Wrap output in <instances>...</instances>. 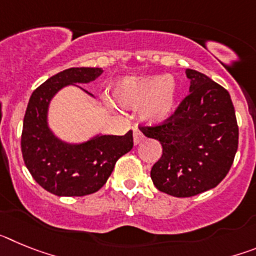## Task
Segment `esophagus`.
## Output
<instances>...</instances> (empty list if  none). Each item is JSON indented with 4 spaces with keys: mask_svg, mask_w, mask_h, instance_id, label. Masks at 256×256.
Returning <instances> with one entry per match:
<instances>
[{
    "mask_svg": "<svg viewBox=\"0 0 256 256\" xmlns=\"http://www.w3.org/2000/svg\"><path fill=\"white\" fill-rule=\"evenodd\" d=\"M144 133H142L138 128H134V130H133V142H134V144H138L140 142L144 141Z\"/></svg>",
    "mask_w": 256,
    "mask_h": 256,
    "instance_id": "1",
    "label": "esophagus"
}]
</instances>
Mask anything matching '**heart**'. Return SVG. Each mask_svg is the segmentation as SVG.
<instances>
[{"label":"heart","instance_id":"heart-1","mask_svg":"<svg viewBox=\"0 0 256 256\" xmlns=\"http://www.w3.org/2000/svg\"><path fill=\"white\" fill-rule=\"evenodd\" d=\"M119 105L141 108L142 118L148 122H162L172 115L177 98V84L172 76L126 78L114 90Z\"/></svg>","mask_w":256,"mask_h":256}]
</instances>
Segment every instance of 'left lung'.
<instances>
[{
  "instance_id": "8db88e82",
  "label": "left lung",
  "mask_w": 256,
  "mask_h": 256,
  "mask_svg": "<svg viewBox=\"0 0 256 256\" xmlns=\"http://www.w3.org/2000/svg\"><path fill=\"white\" fill-rule=\"evenodd\" d=\"M190 94L173 114L152 126H140L162 144V155L151 169L159 191L191 198L224 180L238 148V126L226 88L205 74L187 69Z\"/></svg>"
}]
</instances>
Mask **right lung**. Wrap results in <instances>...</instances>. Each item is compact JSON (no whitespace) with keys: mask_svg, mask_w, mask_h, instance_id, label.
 Wrapping results in <instances>:
<instances>
[{"mask_svg":"<svg viewBox=\"0 0 256 256\" xmlns=\"http://www.w3.org/2000/svg\"><path fill=\"white\" fill-rule=\"evenodd\" d=\"M101 68H70L48 78L29 98L22 132V154L32 177L56 196H86L97 192L110 177L118 159L133 148L132 130L124 136H97L69 144L47 126L54 94L68 84L92 82Z\"/></svg>","mask_w":256,"mask_h":256,"instance_id":"right-lung-1","label":"right lung"}]
</instances>
